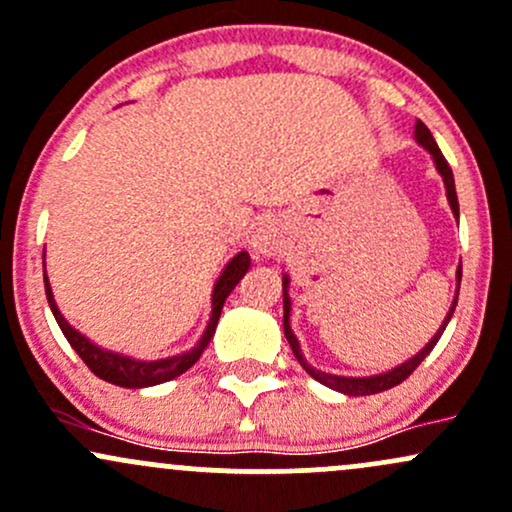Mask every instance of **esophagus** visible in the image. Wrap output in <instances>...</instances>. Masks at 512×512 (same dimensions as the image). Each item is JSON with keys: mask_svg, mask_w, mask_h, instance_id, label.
<instances>
[{"mask_svg": "<svg viewBox=\"0 0 512 512\" xmlns=\"http://www.w3.org/2000/svg\"><path fill=\"white\" fill-rule=\"evenodd\" d=\"M252 247H255L260 255H272L274 250V233L269 226H260L252 235Z\"/></svg>", "mask_w": 512, "mask_h": 512, "instance_id": "esophagus-1", "label": "esophagus"}]
</instances>
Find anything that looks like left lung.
I'll return each mask as SVG.
<instances>
[{"label":"left lung","mask_w":512,"mask_h":512,"mask_svg":"<svg viewBox=\"0 0 512 512\" xmlns=\"http://www.w3.org/2000/svg\"><path fill=\"white\" fill-rule=\"evenodd\" d=\"M415 140H418V143L423 145V148L432 155V160H435L437 172L442 174V182H445L449 206H452L454 216L459 218V201H457V189H454L452 167L447 165L445 155H442V150L437 148L435 138H432V133L428 131V126H425L423 121L415 123ZM457 282H462V265H459V269H457ZM286 289H289V277H284V335H286V340H289L291 352H294V357L299 359L301 367L306 369V372L311 374L313 379L320 381V384H323V386H328V389L347 393V396H372V393H381V391H386V389H393V386H398V384H401V381H406L408 376L415 372V367H418V364L430 355L432 347L437 345V340L442 338V333H445L449 318H452V313H454V306H457V296H459V289H457V296H454L452 308H449V313L445 316V320H442L440 328H437V333L432 335V340L428 342V345H425L423 350L418 352V355L408 359V362L398 364V367H393L391 372H384V374H374V376H338V374H328V372H320V369H313L311 364L306 362V357L301 355V345H299V340H296V335L291 333V325H289L291 299H289V291H286Z\"/></svg>","instance_id":"1"}]
</instances>
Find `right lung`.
<instances>
[{"mask_svg": "<svg viewBox=\"0 0 512 512\" xmlns=\"http://www.w3.org/2000/svg\"><path fill=\"white\" fill-rule=\"evenodd\" d=\"M43 267H46V252H43ZM247 267H250V255L243 250V252H238V255H235L233 260L226 265V269L221 272L216 286H213L211 320H209V325H206L201 340L196 342L192 350L184 352V355L155 359V362H140V359L119 355V352L101 350V347L94 345V342H89L82 333H77V330L63 318V313L58 311V303H55V299H53V289H50L46 272H43V282H46V296H48L50 311H53V316H55V320H58L60 330H63L67 342L72 345V350L82 357V362L87 364V367L92 369L99 379L109 381V384L123 386V389H143V386L162 384V381H170V379H174V376L184 374L189 367H192L196 359L201 357V352L206 350V345L211 342L213 333H216V325H218V318H221L223 303H226L230 291L235 289V284L245 277Z\"/></svg>", "mask_w": 512, "mask_h": 512, "instance_id": "right-lung-1", "label": "right lung"}]
</instances>
